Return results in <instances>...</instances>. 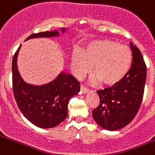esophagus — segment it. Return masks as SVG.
Returning a JSON list of instances; mask_svg holds the SVG:
<instances>
[{"label":"esophagus","mask_w":155,"mask_h":155,"mask_svg":"<svg viewBox=\"0 0 155 155\" xmlns=\"http://www.w3.org/2000/svg\"><path fill=\"white\" fill-rule=\"evenodd\" d=\"M88 91H89V90H88V88H85V87H84V86L81 85V87H80V92L82 93V94H86V93H88Z\"/></svg>","instance_id":"esophagus-1"}]
</instances>
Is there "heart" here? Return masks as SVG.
I'll return each instance as SVG.
<instances>
[{
  "instance_id": "1",
  "label": "heart",
  "mask_w": 155,
  "mask_h": 155,
  "mask_svg": "<svg viewBox=\"0 0 155 155\" xmlns=\"http://www.w3.org/2000/svg\"><path fill=\"white\" fill-rule=\"evenodd\" d=\"M132 53L125 45L111 40L93 41L80 51H75L70 58L73 75L82 79L91 70L93 82L113 85L122 80L132 65Z\"/></svg>"
}]
</instances>
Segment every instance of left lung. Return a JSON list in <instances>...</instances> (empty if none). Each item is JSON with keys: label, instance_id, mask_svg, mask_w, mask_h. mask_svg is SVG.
I'll return each instance as SVG.
<instances>
[{"label": "left lung", "instance_id": "left-lung-1", "mask_svg": "<svg viewBox=\"0 0 155 155\" xmlns=\"http://www.w3.org/2000/svg\"><path fill=\"white\" fill-rule=\"evenodd\" d=\"M132 67L122 80L110 88L97 90L100 103L93 110L92 117L102 128L110 131L120 130L136 117L143 98L147 69L136 45L130 42Z\"/></svg>", "mask_w": 155, "mask_h": 155}]
</instances>
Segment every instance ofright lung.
<instances>
[{
  "mask_svg": "<svg viewBox=\"0 0 155 155\" xmlns=\"http://www.w3.org/2000/svg\"><path fill=\"white\" fill-rule=\"evenodd\" d=\"M65 31V28H61L62 33ZM59 35V31L55 29L35 33L25 40ZM20 48L21 45L13 55L12 63L13 90L16 104L25 117L36 127L44 129L57 127L67 118L69 101L79 93V82L72 75L62 72L45 85L36 86L26 83L19 75L16 64Z\"/></svg>",
  "mask_w": 155,
  "mask_h": 155,
  "instance_id": "obj_1",
  "label": "right lung"
}]
</instances>
